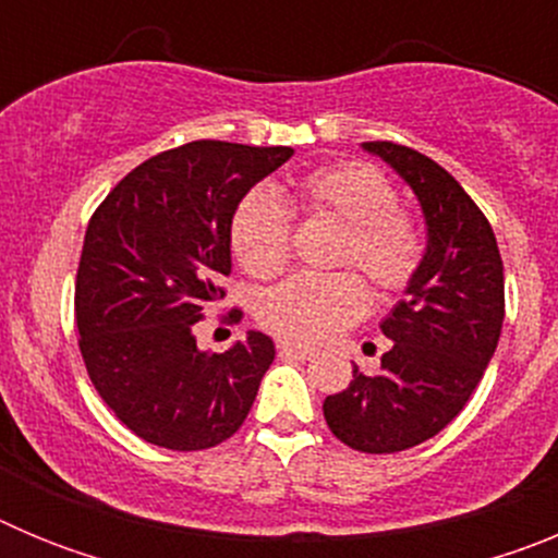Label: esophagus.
Wrapping results in <instances>:
<instances>
[{
	"label": "esophagus",
	"mask_w": 558,
	"mask_h": 558,
	"mask_svg": "<svg viewBox=\"0 0 558 558\" xmlns=\"http://www.w3.org/2000/svg\"><path fill=\"white\" fill-rule=\"evenodd\" d=\"M276 349H279L282 357H299V360H313L315 354H318L313 347H302V343H293V340H279Z\"/></svg>",
	"instance_id": "34e87169"
}]
</instances>
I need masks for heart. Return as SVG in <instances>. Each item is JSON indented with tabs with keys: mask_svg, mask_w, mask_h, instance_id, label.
I'll return each instance as SVG.
<instances>
[{
	"mask_svg": "<svg viewBox=\"0 0 558 558\" xmlns=\"http://www.w3.org/2000/svg\"><path fill=\"white\" fill-rule=\"evenodd\" d=\"M290 201L307 215L343 223L335 265L357 268L379 293H402L425 263L427 240L413 211L397 204V190L368 161H335L304 172ZM293 220L279 195L251 190L231 218V248L256 279L282 274L290 259ZM368 310V288L352 270L332 276H293L268 290L259 322L288 340L322 343L357 324Z\"/></svg>",
	"mask_w": 558,
	"mask_h": 558,
	"instance_id": "b5f03b06",
	"label": "heart"
}]
</instances>
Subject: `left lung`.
Instances as JSON below:
<instances>
[{
    "mask_svg": "<svg viewBox=\"0 0 558 558\" xmlns=\"http://www.w3.org/2000/svg\"><path fill=\"white\" fill-rule=\"evenodd\" d=\"M418 198L425 263L408 299L379 324L391 340L379 372L324 399L329 430L360 452H402L445 430L470 402L500 340L502 259L489 220L450 172L418 150L363 142Z\"/></svg>",
    "mask_w": 558,
    "mask_h": 558,
    "instance_id": "left-lung-1",
    "label": "left lung"
}]
</instances>
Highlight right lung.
Returning <instances> with one entry per match:
<instances>
[{
	"mask_svg": "<svg viewBox=\"0 0 558 558\" xmlns=\"http://www.w3.org/2000/svg\"><path fill=\"white\" fill-rule=\"evenodd\" d=\"M290 156L215 140L172 147L128 172L88 220L77 343L102 402L150 445L209 450L254 405L274 340L251 329L226 352H201L192 329L226 295L236 204Z\"/></svg>",
	"mask_w": 558,
	"mask_h": 558,
	"instance_id": "obj_1",
	"label": "right lung"
}]
</instances>
